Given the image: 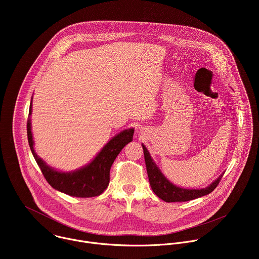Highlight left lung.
Wrapping results in <instances>:
<instances>
[{
    "instance_id": "1",
    "label": "left lung",
    "mask_w": 259,
    "mask_h": 259,
    "mask_svg": "<svg viewBox=\"0 0 259 259\" xmlns=\"http://www.w3.org/2000/svg\"><path fill=\"white\" fill-rule=\"evenodd\" d=\"M141 145L143 149L146 171H147V176H149L151 187L154 193L165 202H168V203L187 202V201H191V200L206 196L216 189L220 179L224 176V173H223L216 180H214L210 186L201 190H187L180 187H176L161 172L159 167L156 165V163L152 159L145 145L144 144H141Z\"/></svg>"
}]
</instances>
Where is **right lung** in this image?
<instances>
[{"instance_id": "obj_1", "label": "right lung", "mask_w": 259, "mask_h": 259, "mask_svg": "<svg viewBox=\"0 0 259 259\" xmlns=\"http://www.w3.org/2000/svg\"><path fill=\"white\" fill-rule=\"evenodd\" d=\"M31 114V101L29 105ZM27 139L32 156L39 165L44 177L50 186L68 196L77 198H91L102 194L109 183V171L123 147L133 139L134 129H126L114 136L88 165L70 172H61L48 166L33 149L30 119L27 120Z\"/></svg>"}]
</instances>
